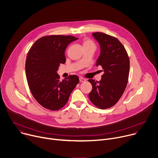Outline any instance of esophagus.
<instances>
[{"label": "esophagus", "instance_id": "esophagus-1", "mask_svg": "<svg viewBox=\"0 0 158 158\" xmlns=\"http://www.w3.org/2000/svg\"><path fill=\"white\" fill-rule=\"evenodd\" d=\"M79 81H81V82H85V81H86V79H84V78H83L82 77H79Z\"/></svg>", "mask_w": 158, "mask_h": 158}]
</instances>
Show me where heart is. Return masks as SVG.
<instances>
[{
    "mask_svg": "<svg viewBox=\"0 0 158 158\" xmlns=\"http://www.w3.org/2000/svg\"><path fill=\"white\" fill-rule=\"evenodd\" d=\"M88 46H95L94 43L89 40H84L83 41V47H88Z\"/></svg>",
    "mask_w": 158,
    "mask_h": 158,
    "instance_id": "b5f03b06",
    "label": "heart"
}]
</instances>
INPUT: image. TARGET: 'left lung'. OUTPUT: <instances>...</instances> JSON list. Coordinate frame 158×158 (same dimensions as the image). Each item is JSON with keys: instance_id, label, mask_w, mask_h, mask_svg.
Listing matches in <instances>:
<instances>
[{"instance_id": "obj_1", "label": "left lung", "mask_w": 158, "mask_h": 158, "mask_svg": "<svg viewBox=\"0 0 158 158\" xmlns=\"http://www.w3.org/2000/svg\"><path fill=\"white\" fill-rule=\"evenodd\" d=\"M92 35L100 47L96 65L102 67L104 74L99 82L88 80L93 85L89 98L98 108L106 109L118 102L126 88L130 62L126 50L117 38L100 32Z\"/></svg>"}]
</instances>
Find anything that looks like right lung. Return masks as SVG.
I'll return each mask as SVG.
<instances>
[{
	"label": "right lung",
	"mask_w": 158,
	"mask_h": 158,
	"mask_svg": "<svg viewBox=\"0 0 158 158\" xmlns=\"http://www.w3.org/2000/svg\"><path fill=\"white\" fill-rule=\"evenodd\" d=\"M77 39L73 36H44L27 53L25 69L28 85L37 102L47 109L55 111L64 106L79 82L76 75L60 81L56 73L60 64L66 61L64 53L68 45Z\"/></svg>",
	"instance_id": "1"
}]
</instances>
